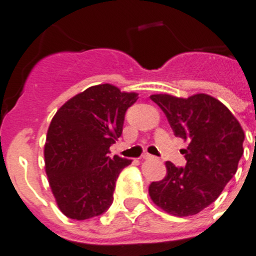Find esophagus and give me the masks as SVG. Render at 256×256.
<instances>
[{"label": "esophagus", "mask_w": 256, "mask_h": 256, "mask_svg": "<svg viewBox=\"0 0 256 256\" xmlns=\"http://www.w3.org/2000/svg\"><path fill=\"white\" fill-rule=\"evenodd\" d=\"M142 159H144V160H150V159H154V156L152 155H150V154H144V155H142Z\"/></svg>", "instance_id": "1"}]
</instances>
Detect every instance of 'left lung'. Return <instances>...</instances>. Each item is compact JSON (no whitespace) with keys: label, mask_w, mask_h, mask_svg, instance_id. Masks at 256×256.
I'll list each match as a JSON object with an SVG mask.
<instances>
[{"label":"left lung","mask_w":256,"mask_h":256,"mask_svg":"<svg viewBox=\"0 0 256 256\" xmlns=\"http://www.w3.org/2000/svg\"><path fill=\"white\" fill-rule=\"evenodd\" d=\"M174 134L188 141L186 166L166 162V176L148 187L151 200L176 216H195L218 198L237 172L245 133L219 100L205 94L188 98L152 94Z\"/></svg>","instance_id":"obj_1"}]
</instances>
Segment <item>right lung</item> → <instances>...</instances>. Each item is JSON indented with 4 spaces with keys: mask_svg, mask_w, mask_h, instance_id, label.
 Listing matches in <instances>:
<instances>
[{
    "mask_svg": "<svg viewBox=\"0 0 256 256\" xmlns=\"http://www.w3.org/2000/svg\"><path fill=\"white\" fill-rule=\"evenodd\" d=\"M137 98L115 86H94L52 118L44 164L56 204L68 218H94L112 204L116 178L132 160L110 158L108 148L122 136L126 112Z\"/></svg>",
    "mask_w": 256,
    "mask_h": 256,
    "instance_id": "add662e5",
    "label": "right lung"
}]
</instances>
